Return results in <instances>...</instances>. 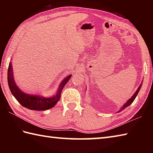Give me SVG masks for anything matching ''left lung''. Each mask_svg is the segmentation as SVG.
<instances>
[{
	"mask_svg": "<svg viewBox=\"0 0 153 153\" xmlns=\"http://www.w3.org/2000/svg\"><path fill=\"white\" fill-rule=\"evenodd\" d=\"M141 85H140V86H139V88L137 89V91H135V94H134V95H133L132 97H131V98L130 99H129V100H128V101H127V102H126V104H125V105H123V107H122V108H121V110H120V111L119 112H120V111H122V110L123 109V108H126V107H128V106H129V105H131V104L133 102H134V100H135V97H136V96H137V94H138V93H139V90H140V89H141Z\"/></svg>",
	"mask_w": 153,
	"mask_h": 153,
	"instance_id": "8db88e82",
	"label": "left lung"
}]
</instances>
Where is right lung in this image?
Instances as JSON below:
<instances>
[{
	"label": "right lung",
	"mask_w": 153,
	"mask_h": 153,
	"mask_svg": "<svg viewBox=\"0 0 153 153\" xmlns=\"http://www.w3.org/2000/svg\"><path fill=\"white\" fill-rule=\"evenodd\" d=\"M12 72L13 71L12 65L11 63H10L8 69V83L12 95L14 96L16 100H18L21 105L27 108L34 110H47L51 108L52 107L56 105L60 99L62 90L63 87L70 80L71 77V75L66 77L60 85V87L58 89L56 95L48 99L43 98V97L38 96L27 95V94H25L21 91L18 89L17 85H16L14 78H13Z\"/></svg>",
	"instance_id": "add662e5"
}]
</instances>
